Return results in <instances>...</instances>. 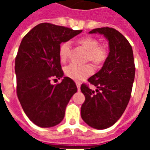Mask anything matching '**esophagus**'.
Masks as SVG:
<instances>
[{
    "label": "esophagus",
    "instance_id": "obj_1",
    "mask_svg": "<svg viewBox=\"0 0 150 150\" xmlns=\"http://www.w3.org/2000/svg\"><path fill=\"white\" fill-rule=\"evenodd\" d=\"M76 86H77L78 90L79 91V90H80V86H81V84H80L79 82H76Z\"/></svg>",
    "mask_w": 150,
    "mask_h": 150
}]
</instances>
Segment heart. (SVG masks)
Returning <instances> with one entry per match:
<instances>
[{
    "instance_id": "b5f03b06",
    "label": "heart",
    "mask_w": 150,
    "mask_h": 150,
    "mask_svg": "<svg viewBox=\"0 0 150 150\" xmlns=\"http://www.w3.org/2000/svg\"><path fill=\"white\" fill-rule=\"evenodd\" d=\"M78 45L86 50V61H91L95 66H100L104 63L107 58L108 51L104 44L99 43L98 40L93 36H83L78 39ZM70 51V43L68 42L62 43L59 47V57L61 62H65ZM64 73L68 78L75 81H82L93 73V68L90 64L79 66L70 64L64 69Z\"/></svg>"
}]
</instances>
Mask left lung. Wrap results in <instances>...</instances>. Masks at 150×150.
Returning a JSON list of instances; mask_svg holds the SVG:
<instances>
[{
	"instance_id": "obj_1",
	"label": "left lung",
	"mask_w": 150,
	"mask_h": 150,
	"mask_svg": "<svg viewBox=\"0 0 150 150\" xmlns=\"http://www.w3.org/2000/svg\"><path fill=\"white\" fill-rule=\"evenodd\" d=\"M89 33L103 35L110 52L102 68L88 79L97 88L96 91L86 84L81 86L86 98L81 116L92 128L105 129L116 123L130 100L135 73L133 51L127 39L113 28L94 29Z\"/></svg>"
}]
</instances>
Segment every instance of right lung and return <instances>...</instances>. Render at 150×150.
Returning <instances> with one entry per match:
<instances>
[{
    "mask_svg": "<svg viewBox=\"0 0 150 150\" xmlns=\"http://www.w3.org/2000/svg\"><path fill=\"white\" fill-rule=\"evenodd\" d=\"M82 30H73L50 23H40L23 37L15 58L17 96L29 120L41 128L58 125L77 86L71 79L64 77L52 85V79L64 76L59 57L61 43Z\"/></svg>",
    "mask_w": 150,
    "mask_h": 150,
    "instance_id": "add662e5",
    "label": "right lung"
}]
</instances>
